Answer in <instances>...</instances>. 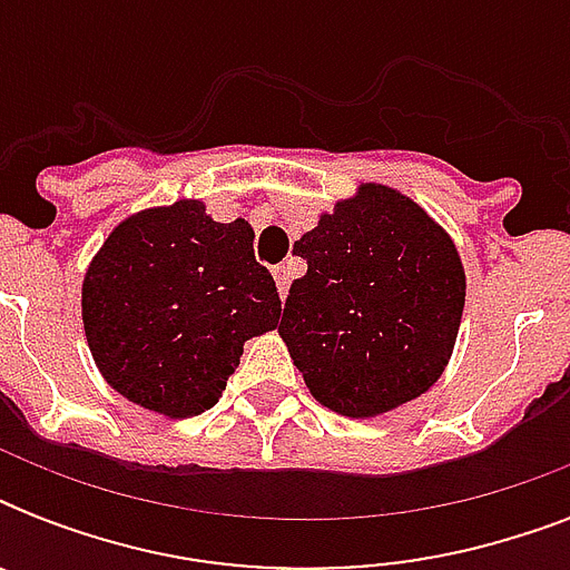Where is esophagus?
Masks as SVG:
<instances>
[{
	"label": "esophagus",
	"mask_w": 570,
	"mask_h": 570,
	"mask_svg": "<svg viewBox=\"0 0 570 570\" xmlns=\"http://www.w3.org/2000/svg\"><path fill=\"white\" fill-rule=\"evenodd\" d=\"M272 275H275V284H277V293H281V298H286V293H289V266H275L272 268Z\"/></svg>",
	"instance_id": "34e87169"
}]
</instances>
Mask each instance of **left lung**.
Instances as JSON below:
<instances>
[{
	"mask_svg": "<svg viewBox=\"0 0 570 570\" xmlns=\"http://www.w3.org/2000/svg\"><path fill=\"white\" fill-rule=\"evenodd\" d=\"M293 250L307 275L289 286L277 334L311 396L370 420L432 390L468 293L450 233L399 189L361 183Z\"/></svg>",
	"mask_w": 570,
	"mask_h": 570,
	"instance_id": "left-lung-1",
	"label": "left lung"
}]
</instances>
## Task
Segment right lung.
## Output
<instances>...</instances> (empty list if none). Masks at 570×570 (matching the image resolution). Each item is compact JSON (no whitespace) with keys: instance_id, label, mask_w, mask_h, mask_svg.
Listing matches in <instances>:
<instances>
[{"instance_id":"1","label":"right lung","mask_w":570,"mask_h":570,"mask_svg":"<svg viewBox=\"0 0 570 570\" xmlns=\"http://www.w3.org/2000/svg\"><path fill=\"white\" fill-rule=\"evenodd\" d=\"M281 298L245 218L215 222L183 197L115 224L82 277V328L115 393L168 420L213 407Z\"/></svg>"}]
</instances>
